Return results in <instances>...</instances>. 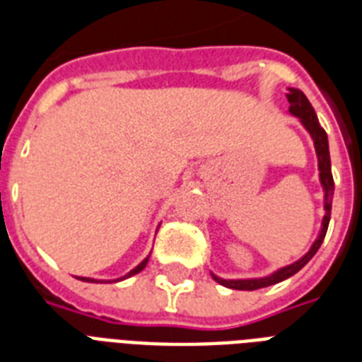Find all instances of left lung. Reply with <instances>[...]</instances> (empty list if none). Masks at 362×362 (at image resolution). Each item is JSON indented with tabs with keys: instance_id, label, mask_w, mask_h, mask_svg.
<instances>
[{
	"instance_id": "1",
	"label": "left lung",
	"mask_w": 362,
	"mask_h": 362,
	"mask_svg": "<svg viewBox=\"0 0 362 362\" xmlns=\"http://www.w3.org/2000/svg\"><path fill=\"white\" fill-rule=\"evenodd\" d=\"M287 101H289V112L293 116H297L300 124L306 127V131L312 136L315 146V153H317V167H320V182L323 186V192H325V201H323V209H325V216H323V221H321V229L317 238L314 240L312 247L308 252L304 253L303 257L295 261V263L287 264V267H281L276 272H272L270 276H263V278H247V280H223L220 276L212 274L218 284L229 287V289H240V291H253V289H261V287L274 286L278 281L287 280L289 276L297 274L298 270L303 269L304 264L308 263L310 259L314 257L315 252L320 250L321 242L327 235V227H329V221H331V206H332V195H334V180H332L331 173V156H329V141H327L325 129L320 125V120L315 116L314 107L310 105V101L306 99L300 90L297 88H289L287 92Z\"/></svg>"
}]
</instances>
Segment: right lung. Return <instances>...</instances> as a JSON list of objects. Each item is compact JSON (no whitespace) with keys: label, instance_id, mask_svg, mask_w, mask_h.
<instances>
[{"label":"right lung","instance_id":"obj_1","mask_svg":"<svg viewBox=\"0 0 362 362\" xmlns=\"http://www.w3.org/2000/svg\"><path fill=\"white\" fill-rule=\"evenodd\" d=\"M148 259H150V255H146V259H142L141 263L136 264L135 269L129 270V272H127V274H125V276H122V278H116V280H93V278H82V276H81V278H78V280H82V281H120V280H125V278H131V276L139 274V272H141V270L144 269V267H146Z\"/></svg>","mask_w":362,"mask_h":362}]
</instances>
